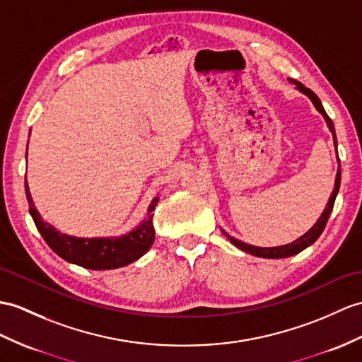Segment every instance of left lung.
Wrapping results in <instances>:
<instances>
[{"label":"left lung","instance_id":"left-lung-1","mask_svg":"<svg viewBox=\"0 0 362 362\" xmlns=\"http://www.w3.org/2000/svg\"><path fill=\"white\" fill-rule=\"evenodd\" d=\"M290 81L292 83H295L296 84V87L301 92H304L308 98L312 100V103L315 104V107L318 109V112L322 115L324 117V119H325V122H327V126H329V129H330V132H332V135H333V143H334V147H337V134H334V127H333V122H332V119H330V117L327 113H325V110H324V107H322V104H321V101H320V98L318 96H316L310 89H308V87H304L301 83L299 81H295V79H290ZM339 161V160H338ZM339 182H341V169H338V173H337V180H334V189H333V192H332V195H330V199H329V202H327V207H325V210H324V214L321 215V218L318 219V223H316L310 230H308L305 235H303L301 238H298L296 241H293V243H290V244H287V245H279V247H255V245H249V244H245V243H241V241H238V240H235V238H232V236H228L227 235V238L228 240H230V243L233 244V245H236L238 249H241V250H244V252H247V253H250V255H255V257H261V258H287V257H293V255H296V253H299V252H303L305 247H308V245L310 244H313L316 240H318L320 238V235L322 233V230H324V227H325V224H327V221H329V216H330V214H332V210H333V204H334V198H337V195H338V190H339Z\"/></svg>","mask_w":362,"mask_h":362}]
</instances>
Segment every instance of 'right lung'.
I'll use <instances>...</instances> for the list:
<instances>
[{"instance_id": "add662e5", "label": "right lung", "mask_w": 362, "mask_h": 362, "mask_svg": "<svg viewBox=\"0 0 362 362\" xmlns=\"http://www.w3.org/2000/svg\"><path fill=\"white\" fill-rule=\"evenodd\" d=\"M25 198L29 202V211L33 223L49 247L67 262L76 264L84 269L109 270L124 267L143 257L153 244L155 228L152 223V211L158 198L152 201L147 218L135 230L119 238H90V240L59 233L55 227L44 223L33 206L28 181H25Z\"/></svg>"}]
</instances>
